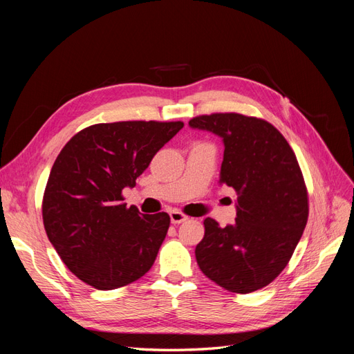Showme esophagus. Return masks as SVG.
<instances>
[{
  "label": "esophagus",
  "instance_id": "1",
  "mask_svg": "<svg viewBox=\"0 0 354 354\" xmlns=\"http://www.w3.org/2000/svg\"><path fill=\"white\" fill-rule=\"evenodd\" d=\"M169 218H171V223H173V224H180V223H183V221L187 220V216L183 212L177 211V209H173L169 212Z\"/></svg>",
  "mask_w": 354,
  "mask_h": 354
}]
</instances>
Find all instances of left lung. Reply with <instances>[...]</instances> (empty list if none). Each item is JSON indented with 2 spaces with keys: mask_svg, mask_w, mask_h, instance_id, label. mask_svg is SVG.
I'll return each mask as SVG.
<instances>
[{
  "mask_svg": "<svg viewBox=\"0 0 354 354\" xmlns=\"http://www.w3.org/2000/svg\"><path fill=\"white\" fill-rule=\"evenodd\" d=\"M189 125L223 138L220 183L238 194L236 223L220 227L203 220L198 266L230 292H254L281 274L301 239L308 218L301 168L286 138L261 118L211 113L192 118Z\"/></svg>",
  "mask_w": 354,
  "mask_h": 354,
  "instance_id": "obj_1",
  "label": "left lung"
}]
</instances>
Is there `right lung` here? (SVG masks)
I'll return each instance as SVG.
<instances>
[{"label":"right lung","mask_w":354,"mask_h":354,"mask_svg":"<svg viewBox=\"0 0 354 354\" xmlns=\"http://www.w3.org/2000/svg\"><path fill=\"white\" fill-rule=\"evenodd\" d=\"M181 121L94 124L75 134L50 171L42 196L46 233L62 261L87 285L109 291L146 274L169 227L167 212L124 203Z\"/></svg>","instance_id":"obj_1"}]
</instances>
